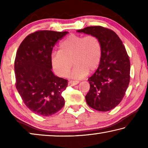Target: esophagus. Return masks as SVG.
I'll return each instance as SVG.
<instances>
[{
    "instance_id": "34e87169",
    "label": "esophagus",
    "mask_w": 148,
    "mask_h": 148,
    "mask_svg": "<svg viewBox=\"0 0 148 148\" xmlns=\"http://www.w3.org/2000/svg\"><path fill=\"white\" fill-rule=\"evenodd\" d=\"M79 83V81H77V80H71V81H70L69 82L68 85L69 86H76L77 84Z\"/></svg>"
}]
</instances>
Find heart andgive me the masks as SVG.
I'll return each mask as SVG.
<instances>
[{"label":"heart","mask_w":148,"mask_h":148,"mask_svg":"<svg viewBox=\"0 0 148 148\" xmlns=\"http://www.w3.org/2000/svg\"><path fill=\"white\" fill-rule=\"evenodd\" d=\"M102 54V45L98 37L71 34L61 42L59 51L52 52L50 61L58 76H66L73 63L75 66L70 76L82 78L87 76L89 71H94L98 68Z\"/></svg>","instance_id":"b5f03b06"}]
</instances>
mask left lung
Here are the masks:
<instances>
[{
	"label": "left lung",
	"mask_w": 148,
	"mask_h": 148,
	"mask_svg": "<svg viewBox=\"0 0 148 148\" xmlns=\"http://www.w3.org/2000/svg\"><path fill=\"white\" fill-rule=\"evenodd\" d=\"M77 32L94 35L101 42L102 54L98 69L88 81L87 104L107 112L122 101L130 82V60L121 39L112 30L101 26L87 27Z\"/></svg>",
	"instance_id": "obj_1"
}]
</instances>
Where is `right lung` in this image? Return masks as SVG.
I'll return each mask as SVG.
<instances>
[{
	"label": "right lung",
	"mask_w": 148,
	"mask_h": 148,
	"mask_svg": "<svg viewBox=\"0 0 148 148\" xmlns=\"http://www.w3.org/2000/svg\"><path fill=\"white\" fill-rule=\"evenodd\" d=\"M68 32L38 31L20 44L14 62L16 87L27 107L34 113L49 116L64 105L61 95L68 80L55 76L50 57L53 47Z\"/></svg>",
	"instance_id": "add662e5"
}]
</instances>
